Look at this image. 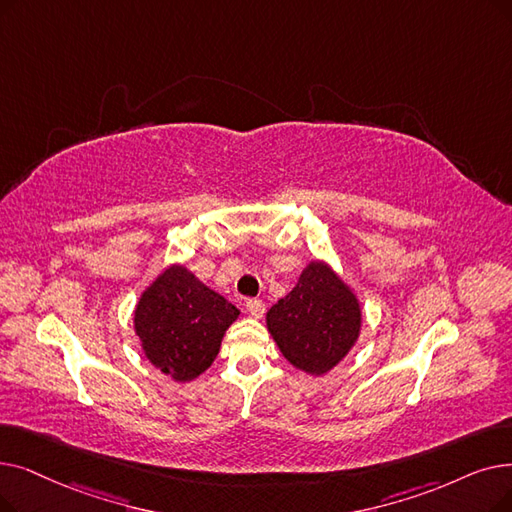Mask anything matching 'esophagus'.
I'll use <instances>...</instances> for the list:
<instances>
[{"label":"esophagus","instance_id":"1","mask_svg":"<svg viewBox=\"0 0 512 512\" xmlns=\"http://www.w3.org/2000/svg\"><path fill=\"white\" fill-rule=\"evenodd\" d=\"M247 311L253 318H261L265 314V303L261 299H249L247 301Z\"/></svg>","mask_w":512,"mask_h":512}]
</instances>
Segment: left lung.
<instances>
[{"label": "left lung", "instance_id": "left-lung-1", "mask_svg": "<svg viewBox=\"0 0 512 512\" xmlns=\"http://www.w3.org/2000/svg\"><path fill=\"white\" fill-rule=\"evenodd\" d=\"M284 358L307 374L335 368L360 337L362 309L351 288L324 261H311L291 293L265 316Z\"/></svg>", "mask_w": 512, "mask_h": 512}]
</instances>
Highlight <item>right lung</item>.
<instances>
[{
	"label": "right lung",
	"instance_id": "right-lung-1",
	"mask_svg": "<svg viewBox=\"0 0 512 512\" xmlns=\"http://www.w3.org/2000/svg\"><path fill=\"white\" fill-rule=\"evenodd\" d=\"M238 314L184 265H169L142 293L133 326L150 364L186 383L213 364Z\"/></svg>",
	"mask_w": 512,
	"mask_h": 512
}]
</instances>
